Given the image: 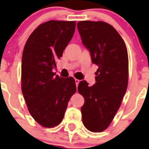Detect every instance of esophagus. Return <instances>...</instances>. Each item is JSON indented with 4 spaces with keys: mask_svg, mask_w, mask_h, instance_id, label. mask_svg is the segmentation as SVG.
<instances>
[{
    "mask_svg": "<svg viewBox=\"0 0 149 149\" xmlns=\"http://www.w3.org/2000/svg\"><path fill=\"white\" fill-rule=\"evenodd\" d=\"M74 81H75V84H76V86H78L79 83H80V81H79V80H77V79H75V80H74Z\"/></svg>",
    "mask_w": 149,
    "mask_h": 149,
    "instance_id": "esophagus-1",
    "label": "esophagus"
}]
</instances>
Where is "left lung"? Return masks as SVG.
<instances>
[{
  "instance_id": "left-lung-1",
  "label": "left lung",
  "mask_w": 149,
  "mask_h": 149,
  "mask_svg": "<svg viewBox=\"0 0 149 149\" xmlns=\"http://www.w3.org/2000/svg\"><path fill=\"white\" fill-rule=\"evenodd\" d=\"M77 27L92 61L98 66L95 84L89 86L82 81L77 87L84 98L82 121L89 131L101 132L112 122L127 90V48L116 30L106 22L83 21Z\"/></svg>"
}]
</instances>
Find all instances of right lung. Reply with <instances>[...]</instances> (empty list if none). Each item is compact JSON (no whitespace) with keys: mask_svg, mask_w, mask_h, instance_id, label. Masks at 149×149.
Here are the masks:
<instances>
[{"mask_svg":"<svg viewBox=\"0 0 149 149\" xmlns=\"http://www.w3.org/2000/svg\"><path fill=\"white\" fill-rule=\"evenodd\" d=\"M75 22L49 21L30 34L22 59V90L30 115L45 127L63 120L76 92L74 79L55 76L56 61L72 39Z\"/></svg>","mask_w":149,"mask_h":149,"instance_id":"add662e5","label":"right lung"}]
</instances>
